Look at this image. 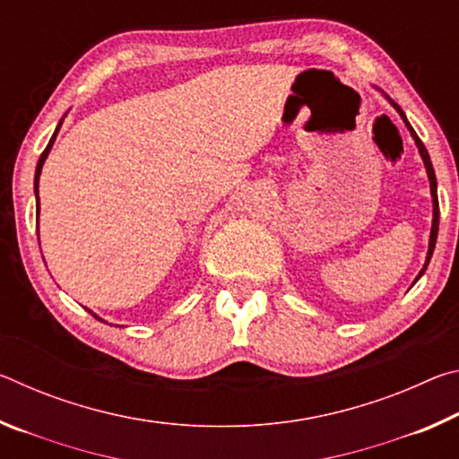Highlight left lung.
<instances>
[{"label":"left lung","instance_id":"1","mask_svg":"<svg viewBox=\"0 0 459 459\" xmlns=\"http://www.w3.org/2000/svg\"><path fill=\"white\" fill-rule=\"evenodd\" d=\"M391 100V99H388ZM391 105L397 108L399 111V115L403 117V121L407 123V127H409V131H411V135H413V139H415V143H417V147H419V153H421V158H423V161H425V168H427V176H429V182H431V196H433V227H431V238H429V251H427V261H425V267L421 269V273H419V277H421L423 273H425V269H427V265H429V261H431V255H433V248H435V240H437V230H439V200H437V180H435V172H433V166H431V160H429V153H427V150H425V145H423V142L421 139L417 137V134H415V129L409 126V121H407V117H405V113L401 111V107L397 105V103H393L391 100ZM417 277V279H419ZM415 279V281H417Z\"/></svg>","mask_w":459,"mask_h":459}]
</instances>
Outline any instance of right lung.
I'll return each mask as SVG.
<instances>
[{"label": "right lung", "mask_w": 459, "mask_h": 459, "mask_svg": "<svg viewBox=\"0 0 459 459\" xmlns=\"http://www.w3.org/2000/svg\"><path fill=\"white\" fill-rule=\"evenodd\" d=\"M58 129H60V126L56 127V131H54V135H52V139H50V143L46 145V150L42 152V155H40V160H38V166H36V180H34V188H36V200H38V182H40V172H42V164L46 161V158H48V153H50V147H52V143H54V139H56V134H58ZM97 317V316H95ZM100 320V317H99Z\"/></svg>", "instance_id": "right-lung-1"}]
</instances>
